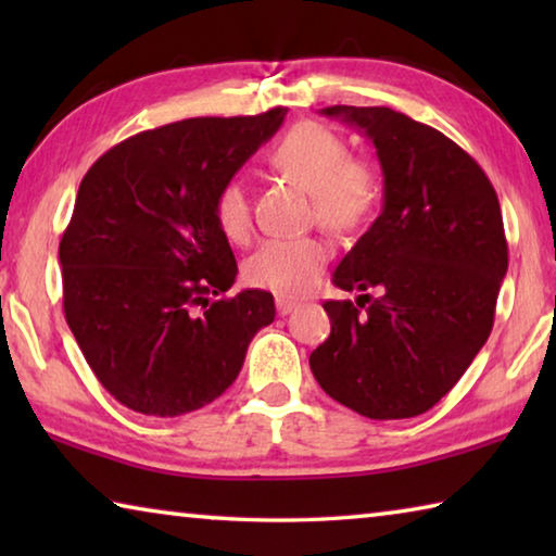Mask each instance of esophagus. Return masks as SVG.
<instances>
[{
	"label": "esophagus",
	"instance_id": "34e87169",
	"mask_svg": "<svg viewBox=\"0 0 556 556\" xmlns=\"http://www.w3.org/2000/svg\"><path fill=\"white\" fill-rule=\"evenodd\" d=\"M296 306H299L296 301H291V299H285V296H279V299H277V314H279V316H287V314H291V312H294Z\"/></svg>",
	"mask_w": 556,
	"mask_h": 556
}]
</instances>
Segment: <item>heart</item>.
Returning <instances> with one entry per match:
<instances>
[{"instance_id": "obj_1", "label": "heart", "mask_w": 556, "mask_h": 556, "mask_svg": "<svg viewBox=\"0 0 556 556\" xmlns=\"http://www.w3.org/2000/svg\"><path fill=\"white\" fill-rule=\"evenodd\" d=\"M269 164L312 193L314 218L328 230L361 228L378 203V176L372 168L353 159L343 139L316 122L291 127L271 147ZM213 213L230 242L250 238L252 203L248 188L238 178L220 186ZM328 260L331 244L321 238H279L252 252L242 275L250 287L296 299L316 289Z\"/></svg>"}]
</instances>
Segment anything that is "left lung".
Returning <instances> with one entry per match:
<instances>
[{"mask_svg":"<svg viewBox=\"0 0 556 556\" xmlns=\"http://www.w3.org/2000/svg\"><path fill=\"white\" fill-rule=\"evenodd\" d=\"M363 129L384 176L382 213L333 271L361 294L326 301L331 336L308 357L326 394L370 419H407L444 397L488 341L507 271L503 213L476 159L390 108L321 110ZM366 312L361 313L359 308Z\"/></svg>","mask_w":556,"mask_h":556,"instance_id":"obj_1","label":"left lung"}]
</instances>
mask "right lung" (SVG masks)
Wrapping results in <instances>:
<instances>
[{
  "instance_id": "obj_1",
  "label": "right lung",
  "mask_w": 556,
  "mask_h": 556,
  "mask_svg": "<svg viewBox=\"0 0 556 556\" xmlns=\"http://www.w3.org/2000/svg\"><path fill=\"white\" fill-rule=\"evenodd\" d=\"M287 108L139 131L83 176L59 248L63 312L102 388L149 417H181L230 388L275 321L269 291L223 296L238 275L215 223L220 186Z\"/></svg>"
}]
</instances>
